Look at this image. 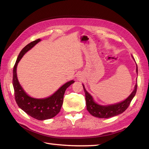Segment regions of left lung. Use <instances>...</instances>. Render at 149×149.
Returning a JSON list of instances; mask_svg holds the SVG:
<instances>
[{
    "mask_svg": "<svg viewBox=\"0 0 149 149\" xmlns=\"http://www.w3.org/2000/svg\"><path fill=\"white\" fill-rule=\"evenodd\" d=\"M136 72L138 73V67L136 68ZM83 86L84 93H85L86 109L90 114L94 116V117L100 118H109L120 114L127 109V108L130 105V102L132 101V99L136 95L138 84L135 85L134 90H133L132 94L125 101L121 102V103L107 106L100 105V104L95 103L92 95L86 91L83 84Z\"/></svg>",
    "mask_w": 149,
    "mask_h": 149,
    "instance_id": "left-lung-1",
    "label": "left lung"
}]
</instances>
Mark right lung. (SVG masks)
<instances>
[{"label":"right lung","mask_w":149,"mask_h":149,"mask_svg":"<svg viewBox=\"0 0 149 149\" xmlns=\"http://www.w3.org/2000/svg\"><path fill=\"white\" fill-rule=\"evenodd\" d=\"M40 41V39L32 41L20 51L13 67V86L15 99L19 108L32 118L38 120H45L55 117L60 112L66 90L75 81L72 80L67 82L53 95L47 98L36 99L27 95L20 86L17 79V66L23 55Z\"/></svg>","instance_id":"add662e5"}]
</instances>
